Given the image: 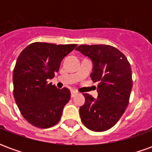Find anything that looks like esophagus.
<instances>
[{"label": "esophagus", "instance_id": "1", "mask_svg": "<svg viewBox=\"0 0 152 152\" xmlns=\"http://www.w3.org/2000/svg\"><path fill=\"white\" fill-rule=\"evenodd\" d=\"M77 94H78V93L76 92V91H75V90H72V91H71V97H72V98H74Z\"/></svg>", "mask_w": 152, "mask_h": 152}]
</instances>
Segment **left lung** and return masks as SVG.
Returning <instances> with one entry per match:
<instances>
[{
	"label": "left lung",
	"instance_id": "left-lung-1",
	"mask_svg": "<svg viewBox=\"0 0 152 152\" xmlns=\"http://www.w3.org/2000/svg\"><path fill=\"white\" fill-rule=\"evenodd\" d=\"M93 61L91 79L99 82L98 99L84 94L80 108L82 123L89 129L102 132L113 127L124 114L133 86L132 70L123 53L108 45H81L76 49Z\"/></svg>",
	"mask_w": 152,
	"mask_h": 152
}]
</instances>
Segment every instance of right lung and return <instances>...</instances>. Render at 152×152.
<instances>
[{"label": "right lung", "mask_w": 152, "mask_h": 152, "mask_svg": "<svg viewBox=\"0 0 152 152\" xmlns=\"http://www.w3.org/2000/svg\"><path fill=\"white\" fill-rule=\"evenodd\" d=\"M76 45L34 42L18 57L13 72L14 97L22 115L35 127L50 128L61 119L71 92L57 89L47 80L54 77L61 61Z\"/></svg>", "instance_id": "1"}]
</instances>
